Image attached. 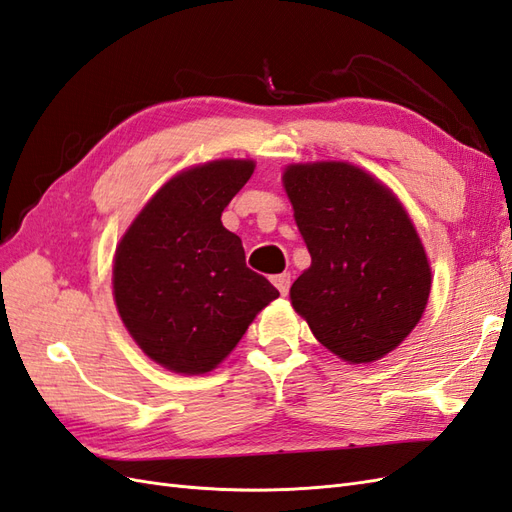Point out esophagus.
I'll return each instance as SVG.
<instances>
[{"mask_svg":"<svg viewBox=\"0 0 512 512\" xmlns=\"http://www.w3.org/2000/svg\"><path fill=\"white\" fill-rule=\"evenodd\" d=\"M272 283L277 285V290L281 292V296H285L287 292H290V274L283 272V274H277V277L272 279Z\"/></svg>","mask_w":512,"mask_h":512,"instance_id":"34e87169","label":"esophagus"}]
</instances>
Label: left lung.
<instances>
[{
  "label": "left lung",
  "instance_id": "8db88e82",
  "mask_svg": "<svg viewBox=\"0 0 512 512\" xmlns=\"http://www.w3.org/2000/svg\"><path fill=\"white\" fill-rule=\"evenodd\" d=\"M283 186L311 266L290 298L322 346L372 363L422 318L430 266L409 214L387 186L348 162L292 164Z\"/></svg>",
  "mask_w": 512,
  "mask_h": 512
}]
</instances>
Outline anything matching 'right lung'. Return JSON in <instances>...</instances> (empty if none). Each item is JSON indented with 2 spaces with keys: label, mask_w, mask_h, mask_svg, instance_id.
<instances>
[{
  "label": "right lung",
  "mask_w": 512,
  "mask_h": 512,
  "mask_svg": "<svg viewBox=\"0 0 512 512\" xmlns=\"http://www.w3.org/2000/svg\"><path fill=\"white\" fill-rule=\"evenodd\" d=\"M253 170V160L183 170L155 192L116 246V309L144 355L170 372L214 370L279 296L246 268L242 240L220 220Z\"/></svg>",
  "instance_id": "obj_1"
}]
</instances>
